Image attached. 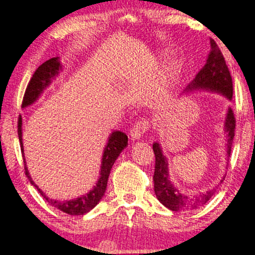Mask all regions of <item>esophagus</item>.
I'll use <instances>...</instances> for the list:
<instances>
[{"label": "esophagus", "instance_id": "1", "mask_svg": "<svg viewBox=\"0 0 255 255\" xmlns=\"http://www.w3.org/2000/svg\"><path fill=\"white\" fill-rule=\"evenodd\" d=\"M149 128V123L147 120H140L136 122L135 125L130 130V135L132 139H140Z\"/></svg>", "mask_w": 255, "mask_h": 255}]
</instances>
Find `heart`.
<instances>
[{"label":"heart","mask_w":255,"mask_h":255,"mask_svg":"<svg viewBox=\"0 0 255 255\" xmlns=\"http://www.w3.org/2000/svg\"><path fill=\"white\" fill-rule=\"evenodd\" d=\"M175 75H177V67L172 65L166 73V75H164V77L161 78L158 89L156 91V99H158L160 101L166 100L167 98L171 95V91L175 82Z\"/></svg>","instance_id":"obj_1"}]
</instances>
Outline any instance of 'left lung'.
<instances>
[{
	"label": "left lung",
	"mask_w": 255,
	"mask_h": 255,
	"mask_svg": "<svg viewBox=\"0 0 255 255\" xmlns=\"http://www.w3.org/2000/svg\"><path fill=\"white\" fill-rule=\"evenodd\" d=\"M211 51L208 56L205 67L202 68L195 80L188 85L187 90L192 89H209L212 91L223 94L228 99L233 97V80L231 72L227 68L226 61L219 48L218 44L214 40L210 38ZM225 130L227 131V155L231 156L233 140L236 130V119L233 110L230 108L226 115ZM153 151L155 154V171H154V192L156 197L162 205L170 209L172 211H185L197 209L200 206L205 205L215 193L213 188L204 194L188 197L186 195L181 194L177 187L169 180L168 173V162L166 157L161 153V149L158 143H154ZM224 180V179H223ZM222 180V181H223ZM221 181V182H222Z\"/></svg>",
	"instance_id": "1"
}]
</instances>
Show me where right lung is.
<instances>
[{
  "label": "right lung",
  "instance_id": "right-lung-1",
  "mask_svg": "<svg viewBox=\"0 0 255 255\" xmlns=\"http://www.w3.org/2000/svg\"><path fill=\"white\" fill-rule=\"evenodd\" d=\"M59 69H61V65H60V62L58 61V57L51 58V59L45 61L42 65H40V67L36 69L34 74L31 77V80L27 86V89H25V93L21 103L22 108L31 106V104L37 99L42 91L50 84L54 76L58 74ZM21 125H22V119L21 116L19 115L18 138H19V141H20L21 153H22L23 165H24V173L30 180L31 184L38 191V193H40L43 197L48 201V204H50L53 207L59 209V210H61L62 212L68 213L70 215L85 214L89 212L93 208H95L98 205V202L100 201L102 196L104 195V192L107 190L108 179L111 172V169H112V166L114 165V162L116 158L119 157L121 152L127 146V143H128L127 134L124 133L123 131H114L112 134H111L108 144L106 148H104V152H103L100 178L98 180L97 184L93 190H91L88 194L83 195L82 197H78L76 199L59 201V200L48 198L47 196L42 192L41 188H38V186L34 183V181L30 177L28 168L25 166V159L23 155Z\"/></svg>",
  "mask_w": 255,
  "mask_h": 255
}]
</instances>
